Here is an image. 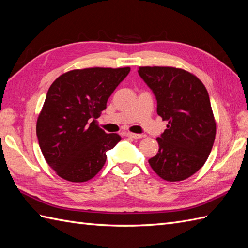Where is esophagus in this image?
Returning a JSON list of instances; mask_svg holds the SVG:
<instances>
[{
	"instance_id": "obj_1",
	"label": "esophagus",
	"mask_w": 248,
	"mask_h": 248,
	"mask_svg": "<svg viewBox=\"0 0 248 248\" xmlns=\"http://www.w3.org/2000/svg\"><path fill=\"white\" fill-rule=\"evenodd\" d=\"M125 135L129 136V138L136 139V140L143 138V135H141V134H136V133H132V132H127V133H125Z\"/></svg>"
}]
</instances>
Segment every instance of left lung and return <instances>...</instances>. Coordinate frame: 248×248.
Returning <instances> with one entry per match:
<instances>
[{
  "instance_id": "1",
  "label": "left lung",
  "mask_w": 248,
  "mask_h": 248,
  "mask_svg": "<svg viewBox=\"0 0 248 248\" xmlns=\"http://www.w3.org/2000/svg\"><path fill=\"white\" fill-rule=\"evenodd\" d=\"M139 73L155 93L157 115L167 121L149 164L166 181L186 180L203 166L217 134L207 88L181 68L144 66Z\"/></svg>"
}]
</instances>
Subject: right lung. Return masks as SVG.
Masks as SVG:
<instances>
[{"label": "right lung", "instance_id": "obj_1", "mask_svg": "<svg viewBox=\"0 0 248 248\" xmlns=\"http://www.w3.org/2000/svg\"><path fill=\"white\" fill-rule=\"evenodd\" d=\"M130 67L84 68L62 73L52 83L36 124L45 160L70 182L91 180L107 161V151L120 140L105 133L97 118Z\"/></svg>", "mask_w": 248, "mask_h": 248}]
</instances>
